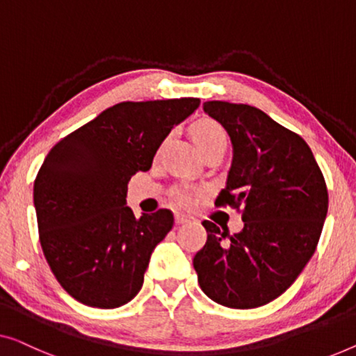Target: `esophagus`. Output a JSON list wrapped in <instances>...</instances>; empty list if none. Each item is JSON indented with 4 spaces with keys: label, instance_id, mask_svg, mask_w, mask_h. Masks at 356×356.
<instances>
[{
    "label": "esophagus",
    "instance_id": "obj_1",
    "mask_svg": "<svg viewBox=\"0 0 356 356\" xmlns=\"http://www.w3.org/2000/svg\"><path fill=\"white\" fill-rule=\"evenodd\" d=\"M191 220H193V216H189V215H186V213H181V212H175V221H177L178 225L189 223Z\"/></svg>",
    "mask_w": 356,
    "mask_h": 356
}]
</instances>
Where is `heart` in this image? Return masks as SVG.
Wrapping results in <instances>:
<instances>
[{"label": "heart", "instance_id": "obj_1", "mask_svg": "<svg viewBox=\"0 0 356 356\" xmlns=\"http://www.w3.org/2000/svg\"><path fill=\"white\" fill-rule=\"evenodd\" d=\"M194 141L200 149V152H207L210 149L225 147L228 146V135H226L225 128L218 122L212 118H202V120L195 122L193 127ZM170 197L179 207H193L200 197V191L197 188L191 186H179L172 189Z\"/></svg>", "mask_w": 356, "mask_h": 356}]
</instances>
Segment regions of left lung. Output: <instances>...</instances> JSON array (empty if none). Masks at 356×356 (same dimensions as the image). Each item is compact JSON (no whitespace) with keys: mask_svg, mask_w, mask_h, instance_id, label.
Instances as JSON below:
<instances>
[{"mask_svg":"<svg viewBox=\"0 0 356 356\" xmlns=\"http://www.w3.org/2000/svg\"><path fill=\"white\" fill-rule=\"evenodd\" d=\"M204 111L225 127L234 149L215 205L238 210L244 228L229 236L202 221L207 241L193 260L199 286L223 307L266 305L315 254L327 213L326 181L303 138L264 111L226 101L204 102Z\"/></svg>","mask_w":356,"mask_h":356,"instance_id":"1","label":"left lung"}]
</instances>
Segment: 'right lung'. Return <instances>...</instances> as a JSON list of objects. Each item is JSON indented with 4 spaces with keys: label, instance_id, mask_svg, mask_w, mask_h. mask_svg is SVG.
Returning <instances> with one entry per match:
<instances>
[{
    "label": "right lung",
    "instance_id": "add662e5",
    "mask_svg": "<svg viewBox=\"0 0 356 356\" xmlns=\"http://www.w3.org/2000/svg\"><path fill=\"white\" fill-rule=\"evenodd\" d=\"M199 104L197 97L118 102L46 156L33 184L41 249L75 300L117 308L140 292L175 218L168 209L136 218L125 205L128 181L151 168L172 128Z\"/></svg>",
    "mask_w": 356,
    "mask_h": 356
}]
</instances>
